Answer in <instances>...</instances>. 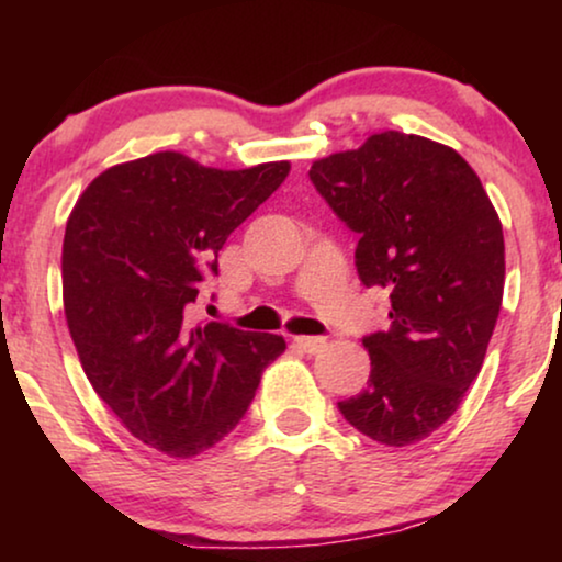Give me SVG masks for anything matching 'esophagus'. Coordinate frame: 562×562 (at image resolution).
<instances>
[{"instance_id":"obj_1","label":"esophagus","mask_w":562,"mask_h":562,"mask_svg":"<svg viewBox=\"0 0 562 562\" xmlns=\"http://www.w3.org/2000/svg\"><path fill=\"white\" fill-rule=\"evenodd\" d=\"M296 348H302L304 352H310V356H317L327 348V340L325 337H296Z\"/></svg>"}]
</instances>
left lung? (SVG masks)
Wrapping results in <instances>:
<instances>
[{
  "mask_svg": "<svg viewBox=\"0 0 562 562\" xmlns=\"http://www.w3.org/2000/svg\"><path fill=\"white\" fill-rule=\"evenodd\" d=\"M310 179L360 235V281L391 299V327L363 337L368 386L340 414L391 448L425 440L486 358L504 296L502 220L456 150L396 130L314 160Z\"/></svg>",
  "mask_w": 562,
  "mask_h": 562,
  "instance_id": "left-lung-1",
  "label": "left lung"
}]
</instances>
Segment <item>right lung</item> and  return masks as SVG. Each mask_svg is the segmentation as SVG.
<instances>
[{
    "mask_svg": "<svg viewBox=\"0 0 562 562\" xmlns=\"http://www.w3.org/2000/svg\"><path fill=\"white\" fill-rule=\"evenodd\" d=\"M289 160L243 171L164 150L106 168L66 222L64 310L81 368L137 440L194 458L233 432L281 335L189 312L217 252L289 176Z\"/></svg>",
    "mask_w": 562,
    "mask_h": 562,
    "instance_id": "right-lung-1",
    "label": "right lung"
}]
</instances>
